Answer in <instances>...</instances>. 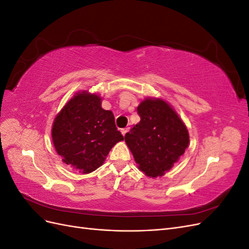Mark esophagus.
<instances>
[{"label": "esophagus", "mask_w": 249, "mask_h": 249, "mask_svg": "<svg viewBox=\"0 0 249 249\" xmlns=\"http://www.w3.org/2000/svg\"><path fill=\"white\" fill-rule=\"evenodd\" d=\"M127 132H129V127H124V129H122V133H123L124 136H125V134Z\"/></svg>", "instance_id": "34e87169"}]
</instances>
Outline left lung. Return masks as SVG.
<instances>
[{"label": "left lung", "mask_w": 249, "mask_h": 249, "mask_svg": "<svg viewBox=\"0 0 249 249\" xmlns=\"http://www.w3.org/2000/svg\"><path fill=\"white\" fill-rule=\"evenodd\" d=\"M140 122L124 140L147 177H162L185 153L189 134L184 123L162 100L146 99L137 108Z\"/></svg>", "instance_id": "left-lung-1"}]
</instances>
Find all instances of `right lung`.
<instances>
[{
	"mask_svg": "<svg viewBox=\"0 0 249 249\" xmlns=\"http://www.w3.org/2000/svg\"><path fill=\"white\" fill-rule=\"evenodd\" d=\"M101 97L83 91L67 103L55 118L52 138L58 155L82 173L99 168L110 149L124 136L111 111L102 108Z\"/></svg>",
	"mask_w": 249,
	"mask_h": 249,
	"instance_id": "right-lung-1",
	"label": "right lung"
}]
</instances>
